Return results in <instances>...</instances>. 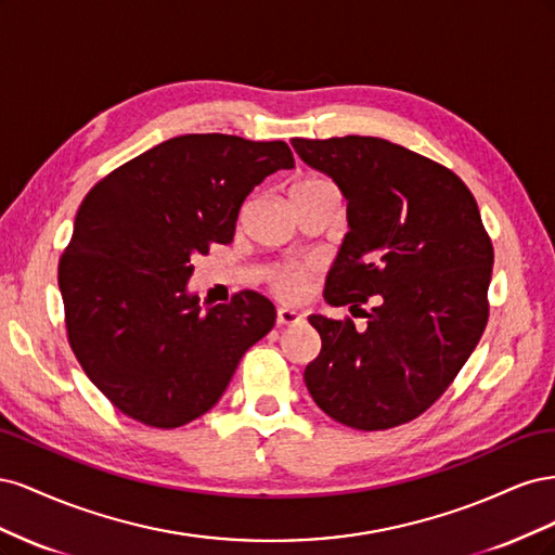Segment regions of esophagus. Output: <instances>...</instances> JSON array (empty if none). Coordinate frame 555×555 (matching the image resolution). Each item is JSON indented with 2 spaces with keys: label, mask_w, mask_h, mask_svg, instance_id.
Instances as JSON below:
<instances>
[{
  "label": "esophagus",
  "mask_w": 555,
  "mask_h": 555,
  "mask_svg": "<svg viewBox=\"0 0 555 555\" xmlns=\"http://www.w3.org/2000/svg\"><path fill=\"white\" fill-rule=\"evenodd\" d=\"M275 322H278V326H296L304 322V314H300L298 310H292V308H280Z\"/></svg>",
  "instance_id": "34e87169"
}]
</instances>
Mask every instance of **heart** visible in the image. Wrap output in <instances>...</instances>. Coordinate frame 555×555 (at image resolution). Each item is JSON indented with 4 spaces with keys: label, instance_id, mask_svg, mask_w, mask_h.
Returning a JSON list of instances; mask_svg holds the SVG:
<instances>
[{
    "label": "heart",
    "instance_id": "obj_1",
    "mask_svg": "<svg viewBox=\"0 0 555 555\" xmlns=\"http://www.w3.org/2000/svg\"><path fill=\"white\" fill-rule=\"evenodd\" d=\"M322 192L338 194V190H335L328 180H322V178L304 180L294 188V194H322ZM310 275H312L310 263H284V266L275 268V271L268 273V282H271V287L280 296L296 298L300 292H304Z\"/></svg>",
    "mask_w": 555,
    "mask_h": 555
}]
</instances>
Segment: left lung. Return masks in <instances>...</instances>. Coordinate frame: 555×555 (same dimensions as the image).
Masks as SVG:
<instances>
[{
  "label": "left lung",
  "mask_w": 555,
  "mask_h": 555,
  "mask_svg": "<svg viewBox=\"0 0 555 555\" xmlns=\"http://www.w3.org/2000/svg\"><path fill=\"white\" fill-rule=\"evenodd\" d=\"M292 145L347 201L349 231L326 275V304H375L363 310L365 328L310 317L322 351L306 365L308 391L349 428L408 424L447 391L489 322L493 245L477 201L456 173L391 141Z\"/></svg>",
  "instance_id": "1"
}]
</instances>
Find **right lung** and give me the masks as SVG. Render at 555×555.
<instances>
[{"label":"right lung","mask_w":555,"mask_h":555,"mask_svg":"<svg viewBox=\"0 0 555 555\" xmlns=\"http://www.w3.org/2000/svg\"><path fill=\"white\" fill-rule=\"evenodd\" d=\"M280 169L284 141L184 133L96 182L82 201L57 282L82 371L122 414L178 428L222 398L245 351L275 326L257 292L204 308L192 259L231 243L243 201Z\"/></svg>","instance_id":"right-lung-1"}]
</instances>
